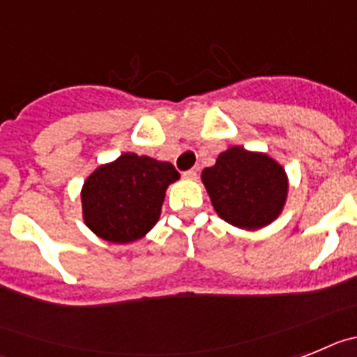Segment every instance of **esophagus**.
Masks as SVG:
<instances>
[{
  "label": "esophagus",
  "instance_id": "1",
  "mask_svg": "<svg viewBox=\"0 0 357 357\" xmlns=\"http://www.w3.org/2000/svg\"><path fill=\"white\" fill-rule=\"evenodd\" d=\"M183 178H185V179H196L197 178V170L196 169L185 170V172H183Z\"/></svg>",
  "mask_w": 357,
  "mask_h": 357
}]
</instances>
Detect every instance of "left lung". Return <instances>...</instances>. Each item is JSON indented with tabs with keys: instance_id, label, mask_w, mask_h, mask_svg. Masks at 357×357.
<instances>
[{
	"instance_id": "8db88e82",
	"label": "left lung",
	"mask_w": 357,
	"mask_h": 357,
	"mask_svg": "<svg viewBox=\"0 0 357 357\" xmlns=\"http://www.w3.org/2000/svg\"><path fill=\"white\" fill-rule=\"evenodd\" d=\"M201 181L217 215L243 230H259L275 221L289 190L278 161L238 145L219 154L215 165L201 172Z\"/></svg>"
}]
</instances>
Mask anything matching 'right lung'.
Listing matches in <instances>:
<instances>
[{
    "label": "right lung",
    "mask_w": 357,
    "mask_h": 357,
    "mask_svg": "<svg viewBox=\"0 0 357 357\" xmlns=\"http://www.w3.org/2000/svg\"><path fill=\"white\" fill-rule=\"evenodd\" d=\"M179 179L169 161L123 153L93 170L80 192L82 217L104 241L127 244L153 230L161 213L165 190Z\"/></svg>",
    "instance_id": "obj_1"
}]
</instances>
